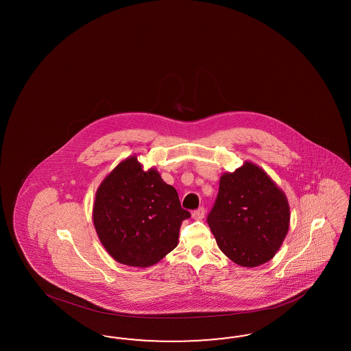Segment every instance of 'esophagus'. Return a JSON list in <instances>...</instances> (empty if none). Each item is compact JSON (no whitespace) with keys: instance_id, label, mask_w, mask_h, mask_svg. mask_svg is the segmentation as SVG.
<instances>
[{"instance_id":"obj_1","label":"esophagus","mask_w":351,"mask_h":351,"mask_svg":"<svg viewBox=\"0 0 351 351\" xmlns=\"http://www.w3.org/2000/svg\"><path fill=\"white\" fill-rule=\"evenodd\" d=\"M204 213H206V211H204V208H203V207H199V208L194 210L191 215H193V217H194V219H197V220H201V219L204 217Z\"/></svg>"}]
</instances>
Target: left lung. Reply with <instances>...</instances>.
I'll return each instance as SVG.
<instances>
[{
  "label": "left lung",
  "instance_id": "8db88e82",
  "mask_svg": "<svg viewBox=\"0 0 351 351\" xmlns=\"http://www.w3.org/2000/svg\"><path fill=\"white\" fill-rule=\"evenodd\" d=\"M219 248L238 265L255 267L273 258L289 226V206L264 171L245 162L223 173L207 216Z\"/></svg>",
  "mask_w": 351,
  "mask_h": 351
}]
</instances>
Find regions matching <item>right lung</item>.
I'll return each mask as SVG.
<instances>
[{
	"label": "right lung",
	"mask_w": 351,
	"mask_h": 351,
	"mask_svg": "<svg viewBox=\"0 0 351 351\" xmlns=\"http://www.w3.org/2000/svg\"><path fill=\"white\" fill-rule=\"evenodd\" d=\"M96 233L109 255L130 266L154 265L179 241L182 220L178 191L154 169L143 170L136 157L121 162L96 191Z\"/></svg>",
	"instance_id": "obj_1"
}]
</instances>
